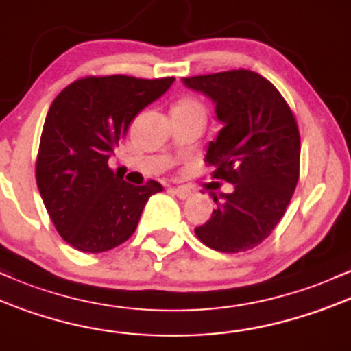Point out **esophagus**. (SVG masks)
Here are the masks:
<instances>
[{"label":"esophagus","mask_w":351,"mask_h":351,"mask_svg":"<svg viewBox=\"0 0 351 351\" xmlns=\"http://www.w3.org/2000/svg\"><path fill=\"white\" fill-rule=\"evenodd\" d=\"M174 192H176V195L179 197V199H189V197L192 195L191 187H187V186H179V187H176Z\"/></svg>","instance_id":"esophagus-1"}]
</instances>
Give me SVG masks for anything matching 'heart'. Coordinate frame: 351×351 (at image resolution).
Masks as SVG:
<instances>
[{"instance_id": "heart-1", "label": "heart", "mask_w": 351, "mask_h": 351, "mask_svg": "<svg viewBox=\"0 0 351 351\" xmlns=\"http://www.w3.org/2000/svg\"><path fill=\"white\" fill-rule=\"evenodd\" d=\"M172 112L194 114V116L202 117V119H206V116H207L206 106H204L199 99H195V97H182V99H179L176 102Z\"/></svg>"}]
</instances>
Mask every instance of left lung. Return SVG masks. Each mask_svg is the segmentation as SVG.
Returning <instances> with one entry per match:
<instances>
[{"instance_id":"1","label":"left lung","mask_w":351,"mask_h":351,"mask_svg":"<svg viewBox=\"0 0 351 351\" xmlns=\"http://www.w3.org/2000/svg\"><path fill=\"white\" fill-rule=\"evenodd\" d=\"M182 81L215 102L223 128L208 144L206 162L214 167V179L234 186L220 199L212 194L217 208L195 227L197 239L226 254L254 249L280 222L297 187V119L278 89L254 71L232 69Z\"/></svg>"}]
</instances>
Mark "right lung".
<instances>
[{"instance_id":"right-lung-1","label":"right lung","mask_w":351,"mask_h":351,"mask_svg":"<svg viewBox=\"0 0 351 351\" xmlns=\"http://www.w3.org/2000/svg\"><path fill=\"white\" fill-rule=\"evenodd\" d=\"M176 77L112 74L71 82L51 104L36 157V182L58 234L76 250L99 254L128 240L156 180L132 186L108 165L109 156L145 106Z\"/></svg>"}]
</instances>
